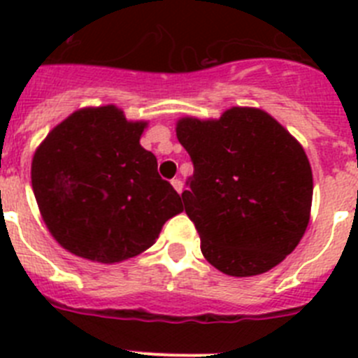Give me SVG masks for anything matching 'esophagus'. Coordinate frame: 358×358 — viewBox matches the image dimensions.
I'll use <instances>...</instances> for the list:
<instances>
[{
  "label": "esophagus",
  "instance_id": "esophagus-1",
  "mask_svg": "<svg viewBox=\"0 0 358 358\" xmlns=\"http://www.w3.org/2000/svg\"><path fill=\"white\" fill-rule=\"evenodd\" d=\"M172 186H173V189H176L177 194H181V192H182V181H181V179H172Z\"/></svg>",
  "mask_w": 358,
  "mask_h": 358
}]
</instances>
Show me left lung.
Returning <instances> with one entry per match:
<instances>
[{"label":"left lung","mask_w":358,"mask_h":358,"mask_svg":"<svg viewBox=\"0 0 358 358\" xmlns=\"http://www.w3.org/2000/svg\"><path fill=\"white\" fill-rule=\"evenodd\" d=\"M176 134L194 161L182 202L204 258L236 278L285 260L312 210L314 179L301 143L258 107H229L220 118L182 116Z\"/></svg>","instance_id":"left-lung-1"}]
</instances>
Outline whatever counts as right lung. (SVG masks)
<instances>
[{
    "instance_id": "add662e5",
    "label": "right lung",
    "mask_w": 358,
    "mask_h": 358,
    "mask_svg": "<svg viewBox=\"0 0 358 358\" xmlns=\"http://www.w3.org/2000/svg\"><path fill=\"white\" fill-rule=\"evenodd\" d=\"M145 120L120 107H82L48 132L31 157V188L44 224L66 251L118 264L156 243L182 201L140 145Z\"/></svg>"
}]
</instances>
